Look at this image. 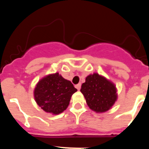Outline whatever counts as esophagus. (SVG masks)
Instances as JSON below:
<instances>
[{
    "mask_svg": "<svg viewBox=\"0 0 149 149\" xmlns=\"http://www.w3.org/2000/svg\"><path fill=\"white\" fill-rule=\"evenodd\" d=\"M76 88L77 89V90H80V88H81V84H80V83H79V84H77V85H76Z\"/></svg>",
    "mask_w": 149,
    "mask_h": 149,
    "instance_id": "34e87169",
    "label": "esophagus"
}]
</instances>
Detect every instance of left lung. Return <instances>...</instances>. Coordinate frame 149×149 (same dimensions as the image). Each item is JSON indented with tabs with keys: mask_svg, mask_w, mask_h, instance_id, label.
<instances>
[{
	"mask_svg": "<svg viewBox=\"0 0 149 149\" xmlns=\"http://www.w3.org/2000/svg\"><path fill=\"white\" fill-rule=\"evenodd\" d=\"M80 92L84 95L89 108L96 113L109 111L118 99L115 84L97 73L86 77Z\"/></svg>",
	"mask_w": 149,
	"mask_h": 149,
	"instance_id": "left-lung-1",
	"label": "left lung"
}]
</instances>
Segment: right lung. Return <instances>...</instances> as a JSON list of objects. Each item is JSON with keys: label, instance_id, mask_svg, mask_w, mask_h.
<instances>
[{"label": "right lung", "instance_id": "add662e5", "mask_svg": "<svg viewBox=\"0 0 149 149\" xmlns=\"http://www.w3.org/2000/svg\"><path fill=\"white\" fill-rule=\"evenodd\" d=\"M76 91L70 80L57 72L47 75L38 82L33 96L44 111L58 115L67 109L71 96Z\"/></svg>", "mask_w": 149, "mask_h": 149}]
</instances>
